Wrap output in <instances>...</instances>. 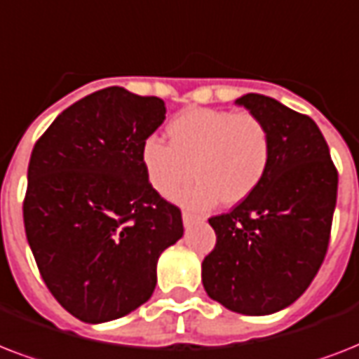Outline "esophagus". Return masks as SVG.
Returning <instances> with one entry per match:
<instances>
[{"label": "esophagus", "instance_id": "esophagus-1", "mask_svg": "<svg viewBox=\"0 0 359 359\" xmlns=\"http://www.w3.org/2000/svg\"><path fill=\"white\" fill-rule=\"evenodd\" d=\"M196 219H205V218H203V216H197V214H194V212H188V210H184V212H182V222H184V225L194 224Z\"/></svg>", "mask_w": 359, "mask_h": 359}]
</instances>
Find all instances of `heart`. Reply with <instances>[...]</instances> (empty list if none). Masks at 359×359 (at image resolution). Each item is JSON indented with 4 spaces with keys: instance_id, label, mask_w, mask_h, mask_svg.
<instances>
[{
    "instance_id": "b5f03b06",
    "label": "heart",
    "mask_w": 359,
    "mask_h": 359,
    "mask_svg": "<svg viewBox=\"0 0 359 359\" xmlns=\"http://www.w3.org/2000/svg\"><path fill=\"white\" fill-rule=\"evenodd\" d=\"M168 143L149 137L141 149L147 179L163 197H173L191 179L197 182L180 196L194 207L244 201L259 188L272 160V135L248 111L191 108L169 121Z\"/></svg>"
}]
</instances>
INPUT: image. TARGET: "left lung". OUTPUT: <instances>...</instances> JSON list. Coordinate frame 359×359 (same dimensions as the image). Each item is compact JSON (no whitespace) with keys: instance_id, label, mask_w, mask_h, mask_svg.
Segmentation results:
<instances>
[{"instance_id":"obj_1","label":"left lung","mask_w":359,"mask_h":359,"mask_svg":"<svg viewBox=\"0 0 359 359\" xmlns=\"http://www.w3.org/2000/svg\"><path fill=\"white\" fill-rule=\"evenodd\" d=\"M238 106L266 124L272 160L264 179L231 212L208 224L216 245L203 261V287L242 315H270L300 298L328 251L337 169L315 121L264 95Z\"/></svg>"}]
</instances>
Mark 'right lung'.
Masks as SVG:
<instances>
[{"label":"right lung","mask_w":359,"mask_h":359,"mask_svg":"<svg viewBox=\"0 0 359 359\" xmlns=\"http://www.w3.org/2000/svg\"><path fill=\"white\" fill-rule=\"evenodd\" d=\"M163 119L162 98L106 87L59 114L33 147L25 236L48 290L83 323L145 304L158 257L184 233L180 208L152 188L141 163Z\"/></svg>","instance_id":"obj_1"}]
</instances>
